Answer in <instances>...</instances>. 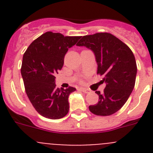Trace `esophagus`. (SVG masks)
Wrapping results in <instances>:
<instances>
[{"label": "esophagus", "instance_id": "34e87169", "mask_svg": "<svg viewBox=\"0 0 153 153\" xmlns=\"http://www.w3.org/2000/svg\"><path fill=\"white\" fill-rule=\"evenodd\" d=\"M79 90H81L82 92H83V93H90V90H88V89H86V88H80Z\"/></svg>", "mask_w": 153, "mask_h": 153}]
</instances>
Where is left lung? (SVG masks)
Instances as JSON below:
<instances>
[{
    "instance_id": "1",
    "label": "left lung",
    "mask_w": 153,
    "mask_h": 153,
    "mask_svg": "<svg viewBox=\"0 0 153 153\" xmlns=\"http://www.w3.org/2000/svg\"><path fill=\"white\" fill-rule=\"evenodd\" d=\"M91 50L97 63V74L103 75V93L96 91L99 102L89 106L97 116H110L123 107L136 82L137 67L133 53L126 44L109 33L83 36L76 44Z\"/></svg>"
}]
</instances>
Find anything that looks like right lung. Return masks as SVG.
Returning a JSON list of instances; mask_svg holds the SVG:
<instances>
[{
    "label": "right lung",
    "instance_id": "right-lung-1",
    "mask_svg": "<svg viewBox=\"0 0 153 153\" xmlns=\"http://www.w3.org/2000/svg\"><path fill=\"white\" fill-rule=\"evenodd\" d=\"M80 38L46 32L31 43L23 56L21 72L25 91L37 113L46 118L58 120L68 113L69 96L76 89L56 88L55 75L63 67L69 48Z\"/></svg>",
    "mask_w": 153,
    "mask_h": 153
}]
</instances>
